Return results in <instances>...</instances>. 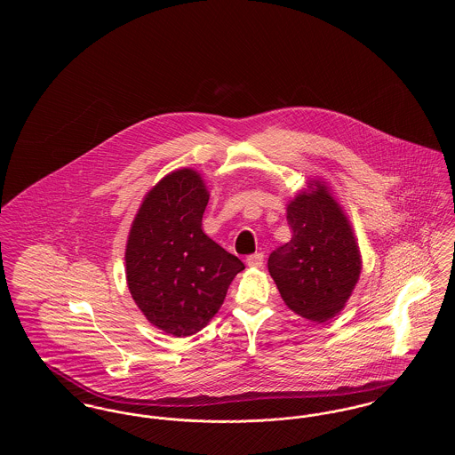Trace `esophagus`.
<instances>
[{"label":"esophagus","mask_w":455,"mask_h":455,"mask_svg":"<svg viewBox=\"0 0 455 455\" xmlns=\"http://www.w3.org/2000/svg\"><path fill=\"white\" fill-rule=\"evenodd\" d=\"M247 266H251V267H260L262 264H264V254H260V252H256V254H252V256H249L247 259Z\"/></svg>","instance_id":"34e87169"}]
</instances>
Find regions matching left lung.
Segmentation results:
<instances>
[{"label":"left lung","mask_w":455,"mask_h":455,"mask_svg":"<svg viewBox=\"0 0 455 455\" xmlns=\"http://www.w3.org/2000/svg\"><path fill=\"white\" fill-rule=\"evenodd\" d=\"M291 240L267 260L283 302L303 319L325 323L347 305L362 273V254L341 204L321 179L286 204Z\"/></svg>","instance_id":"8db88e82"}]
</instances>
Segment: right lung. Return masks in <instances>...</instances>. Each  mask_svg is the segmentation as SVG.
I'll use <instances>...</instances> for the list:
<instances>
[{"mask_svg": "<svg viewBox=\"0 0 455 455\" xmlns=\"http://www.w3.org/2000/svg\"><path fill=\"white\" fill-rule=\"evenodd\" d=\"M210 193L201 173L177 169L145 195L126 242V282L150 324L175 338L215 317L245 266L203 232Z\"/></svg>", "mask_w": 455, "mask_h": 455, "instance_id": "1", "label": "right lung"}]
</instances>
